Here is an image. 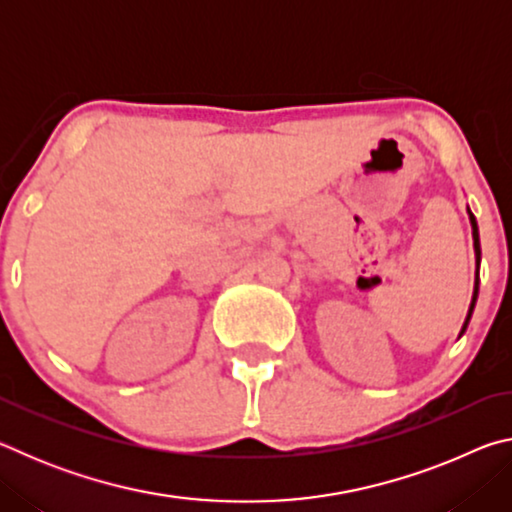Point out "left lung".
<instances>
[{
	"label": "left lung",
	"instance_id": "8db88e82",
	"mask_svg": "<svg viewBox=\"0 0 512 512\" xmlns=\"http://www.w3.org/2000/svg\"><path fill=\"white\" fill-rule=\"evenodd\" d=\"M467 212H470V207H467ZM470 221H472V237H474V253H476V280H474V296H472V302H470V311H467V318L463 323V329L461 334L467 329V323H470L472 318V311H474V305H476V298H479V264H481V244H479V228H476V219L474 214L470 212Z\"/></svg>",
	"mask_w": 512,
	"mask_h": 512
}]
</instances>
